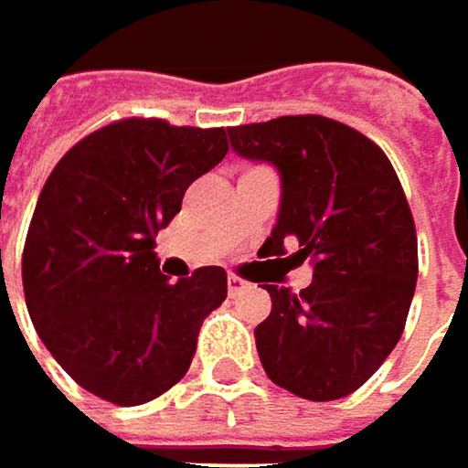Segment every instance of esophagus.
Here are the masks:
<instances>
[{"label":"esophagus","mask_w":468,"mask_h":468,"mask_svg":"<svg viewBox=\"0 0 468 468\" xmlns=\"http://www.w3.org/2000/svg\"><path fill=\"white\" fill-rule=\"evenodd\" d=\"M249 284L243 282V279H238V276H228V292L230 295H238V292H243Z\"/></svg>","instance_id":"esophagus-1"}]
</instances>
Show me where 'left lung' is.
Returning <instances> with one entry per match:
<instances>
[{
	"mask_svg": "<svg viewBox=\"0 0 468 468\" xmlns=\"http://www.w3.org/2000/svg\"><path fill=\"white\" fill-rule=\"evenodd\" d=\"M238 156L268 162L282 181L268 254L298 251L314 279L301 295L262 284L273 309L254 327L271 382L309 399L355 393L393 352L418 284V233L385 151L325 116L230 127Z\"/></svg>",
	"mask_w": 468,
	"mask_h": 468,
	"instance_id": "8db88e82",
	"label": "left lung"
}]
</instances>
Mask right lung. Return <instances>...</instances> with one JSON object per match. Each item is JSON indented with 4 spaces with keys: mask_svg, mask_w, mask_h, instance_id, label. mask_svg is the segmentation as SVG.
Masks as SVG:
<instances>
[{
    "mask_svg": "<svg viewBox=\"0 0 468 468\" xmlns=\"http://www.w3.org/2000/svg\"><path fill=\"white\" fill-rule=\"evenodd\" d=\"M225 154L222 127L124 119L72 145L48 176L24 246L27 309L89 393L138 407L189 371L203 320L228 298V273L206 265L173 284L154 238Z\"/></svg>",
    "mask_w": 468,
    "mask_h": 468,
    "instance_id": "obj_1",
    "label": "right lung"
}]
</instances>
